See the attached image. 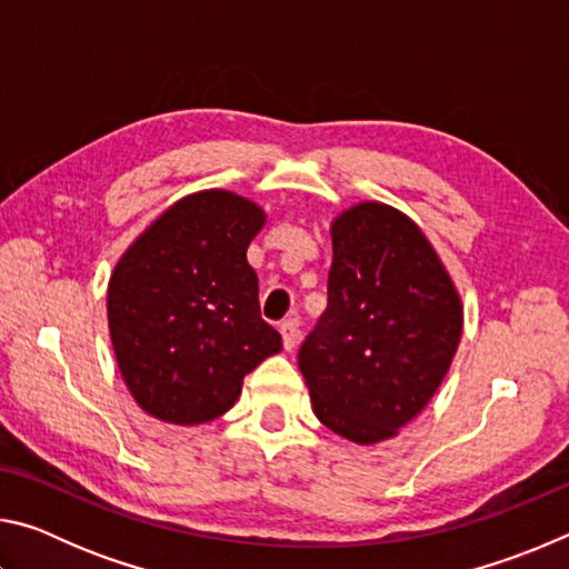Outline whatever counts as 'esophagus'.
<instances>
[{"label": "esophagus", "mask_w": 569, "mask_h": 569, "mask_svg": "<svg viewBox=\"0 0 569 569\" xmlns=\"http://www.w3.org/2000/svg\"><path fill=\"white\" fill-rule=\"evenodd\" d=\"M278 331H281V339H283V349L286 351H293V346L298 341V321L296 319H288L281 326H278Z\"/></svg>", "instance_id": "obj_1"}]
</instances>
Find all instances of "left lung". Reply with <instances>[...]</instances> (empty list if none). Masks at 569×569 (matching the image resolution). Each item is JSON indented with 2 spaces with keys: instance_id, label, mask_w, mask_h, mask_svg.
<instances>
[{
  "instance_id": "1",
  "label": "left lung",
  "mask_w": 569,
  "mask_h": 569,
  "mask_svg": "<svg viewBox=\"0 0 569 569\" xmlns=\"http://www.w3.org/2000/svg\"><path fill=\"white\" fill-rule=\"evenodd\" d=\"M329 306L298 351L313 413L371 447L419 417L445 381L465 306L437 248L399 208L361 200L331 220Z\"/></svg>"
}]
</instances>
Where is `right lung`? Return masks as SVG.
I'll return each instance as SVG.
<instances>
[{"instance_id":"right-lung-1","label":"right lung","mask_w":569,"mask_h":569,"mask_svg":"<svg viewBox=\"0 0 569 569\" xmlns=\"http://www.w3.org/2000/svg\"><path fill=\"white\" fill-rule=\"evenodd\" d=\"M266 210L233 190L180 198L120 256L108 283V326L138 407L176 427L223 417L246 373L281 351L258 311L246 250Z\"/></svg>"}]
</instances>
